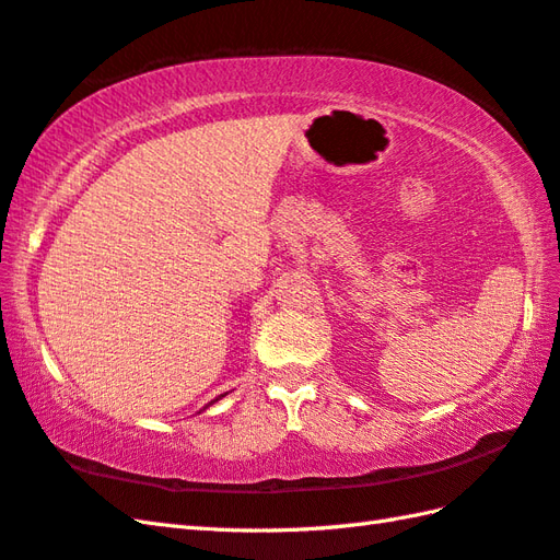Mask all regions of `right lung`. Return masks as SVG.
<instances>
[{
	"label": "right lung",
	"mask_w": 560,
	"mask_h": 560,
	"mask_svg": "<svg viewBox=\"0 0 560 560\" xmlns=\"http://www.w3.org/2000/svg\"><path fill=\"white\" fill-rule=\"evenodd\" d=\"M221 397H223V395H221ZM221 397H219V399H221ZM219 399H213V401H219ZM213 401H211V404H213Z\"/></svg>",
	"instance_id": "obj_1"
}]
</instances>
